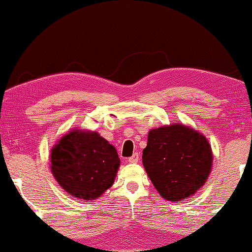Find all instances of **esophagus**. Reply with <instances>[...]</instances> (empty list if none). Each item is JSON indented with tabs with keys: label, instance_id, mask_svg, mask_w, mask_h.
<instances>
[{
	"label": "esophagus",
	"instance_id": "34e87169",
	"mask_svg": "<svg viewBox=\"0 0 252 252\" xmlns=\"http://www.w3.org/2000/svg\"><path fill=\"white\" fill-rule=\"evenodd\" d=\"M128 161H129V163H138V161H139L138 154H133L131 157L128 158Z\"/></svg>",
	"mask_w": 252,
	"mask_h": 252
}]
</instances>
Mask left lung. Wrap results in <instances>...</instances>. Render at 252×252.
Listing matches in <instances>:
<instances>
[{
	"label": "left lung",
	"mask_w": 252,
	"mask_h": 252,
	"mask_svg": "<svg viewBox=\"0 0 252 252\" xmlns=\"http://www.w3.org/2000/svg\"><path fill=\"white\" fill-rule=\"evenodd\" d=\"M143 165L155 189L167 201L189 199L212 172L213 151L203 133L183 123L151 129Z\"/></svg>",
	"instance_id": "1"
}]
</instances>
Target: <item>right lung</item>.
I'll list each match as a JSON object with an SVG mask.
<instances>
[{"label":"right lung","mask_w":252,"mask_h":252,"mask_svg":"<svg viewBox=\"0 0 252 252\" xmlns=\"http://www.w3.org/2000/svg\"><path fill=\"white\" fill-rule=\"evenodd\" d=\"M120 165L115 146L87 129L69 130L51 149L53 177L76 199L100 197L113 186Z\"/></svg>","instance_id":"add662e5"}]
</instances>
